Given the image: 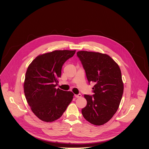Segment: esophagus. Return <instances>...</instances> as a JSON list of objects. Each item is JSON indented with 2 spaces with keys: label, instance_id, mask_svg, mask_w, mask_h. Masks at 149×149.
<instances>
[{
  "label": "esophagus",
  "instance_id": "34e87169",
  "mask_svg": "<svg viewBox=\"0 0 149 149\" xmlns=\"http://www.w3.org/2000/svg\"><path fill=\"white\" fill-rule=\"evenodd\" d=\"M74 96L76 97V98H79V97H81V95L80 93L78 94V95H74Z\"/></svg>",
  "mask_w": 149,
  "mask_h": 149
}]
</instances>
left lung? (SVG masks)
I'll list each match as a JSON object with an SVG mask.
<instances>
[{"instance_id": "obj_1", "label": "left lung", "mask_w": 149, "mask_h": 149, "mask_svg": "<svg viewBox=\"0 0 149 149\" xmlns=\"http://www.w3.org/2000/svg\"><path fill=\"white\" fill-rule=\"evenodd\" d=\"M77 56L88 82L95 84L93 96L84 95L87 104L82 109V114L91 124L103 125L116 112L122 97L124 86L120 69L106 54L79 51Z\"/></svg>"}]
</instances>
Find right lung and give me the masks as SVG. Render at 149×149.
Masks as SVG:
<instances>
[{"mask_svg":"<svg viewBox=\"0 0 149 149\" xmlns=\"http://www.w3.org/2000/svg\"><path fill=\"white\" fill-rule=\"evenodd\" d=\"M76 50H54L38 56L27 68L23 84L27 103L41 120L52 122L60 118L74 94L59 88L58 78L65 62Z\"/></svg>","mask_w":149,"mask_h":149,"instance_id":"1","label":"right lung"}]
</instances>
